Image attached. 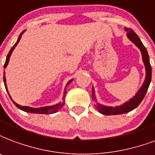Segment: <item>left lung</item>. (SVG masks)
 <instances>
[{
  "instance_id": "8db88e82",
  "label": "left lung",
  "mask_w": 155,
  "mask_h": 155,
  "mask_svg": "<svg viewBox=\"0 0 155 155\" xmlns=\"http://www.w3.org/2000/svg\"><path fill=\"white\" fill-rule=\"evenodd\" d=\"M125 31H127V35L130 41L135 44L136 46H137L141 52L142 54V59H143L144 64H145V67H146V79L144 81V84L142 86L140 87V88L138 90V92L136 93V95L134 97L131 98L129 101L125 102L124 104H123L121 106H115V107H112V106H106L101 104L97 103L96 108L101 114H105V115H112V114H124V113H127V112L133 110L135 108H137L139 104L141 102V101L143 100L144 97L146 95V92L148 90L149 86L150 84L151 81V66L150 63V58H149L148 53L146 50V47L144 46L142 42L140 41V38L138 37V35L134 32V31L130 29V28H125ZM95 93H94V89L93 88V92H92V98L94 99V101H96V97H95Z\"/></svg>"
}]
</instances>
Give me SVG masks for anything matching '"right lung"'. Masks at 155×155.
I'll return each instance as SVG.
<instances>
[{
	"mask_svg": "<svg viewBox=\"0 0 155 155\" xmlns=\"http://www.w3.org/2000/svg\"><path fill=\"white\" fill-rule=\"evenodd\" d=\"M24 32V31H22L21 34L19 35V36H18V41L15 44V45L13 46L11 48V49H10V51L9 52V54H8V55H7L6 57V60H5V65H4V68H5V67H7V65H8V62H9V58H10V56H11V54L12 52H13V50L15 49V48L16 47V45H17L18 44V42H19L20 39H21V36H22V33ZM73 80H71L68 81V83L67 84V85H66V87H65V90H64V93H63V99L65 98V97H66V95H67V86ZM5 82H6V80H5V73H4V84H5V89L7 90V92H8V89H7V86H6V84H5ZM8 94H9V92H8ZM9 97L11 98V97L9 96ZM14 103H15V105L16 106H17L18 108L20 110H23V111H26V112H29V113H35V114H54V113H56V112H58L59 110L62 108V106H64V103L65 102H62V103H60L59 102L58 104H56V105H54V106H45V107H41V108H32V107H29V106H20V105H18V104H17L16 102H15L14 101Z\"/></svg>",
	"mask_w": 155,
	"mask_h": 155,
	"instance_id": "obj_1",
	"label": "right lung"
}]
</instances>
